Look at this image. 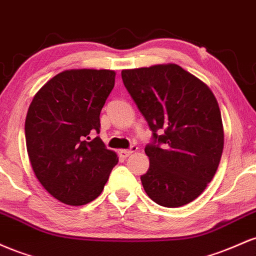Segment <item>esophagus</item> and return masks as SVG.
I'll use <instances>...</instances> for the list:
<instances>
[{"instance_id": "1", "label": "esophagus", "mask_w": 256, "mask_h": 256, "mask_svg": "<svg viewBox=\"0 0 256 256\" xmlns=\"http://www.w3.org/2000/svg\"><path fill=\"white\" fill-rule=\"evenodd\" d=\"M136 151H138L136 146H132V148H129V150H120V154L122 157H124V158H127V157L130 156V154H133L134 152H136Z\"/></svg>"}]
</instances>
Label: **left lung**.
<instances>
[{"mask_svg": "<svg viewBox=\"0 0 256 256\" xmlns=\"http://www.w3.org/2000/svg\"><path fill=\"white\" fill-rule=\"evenodd\" d=\"M122 80L152 132L145 148L150 166L140 176L144 190L166 208L188 204L212 182L222 154L214 94L175 64L123 70Z\"/></svg>", "mask_w": 256, "mask_h": 256, "instance_id": "1", "label": "left lung"}]
</instances>
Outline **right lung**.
Instances as JSON below:
<instances>
[{
	"mask_svg": "<svg viewBox=\"0 0 256 256\" xmlns=\"http://www.w3.org/2000/svg\"><path fill=\"white\" fill-rule=\"evenodd\" d=\"M114 71L66 70L37 92L25 120L31 166L60 202L83 206L102 194L118 162L99 136L100 112L114 90Z\"/></svg>",
	"mask_w": 256,
	"mask_h": 256,
	"instance_id": "1",
	"label": "right lung"
}]
</instances>
